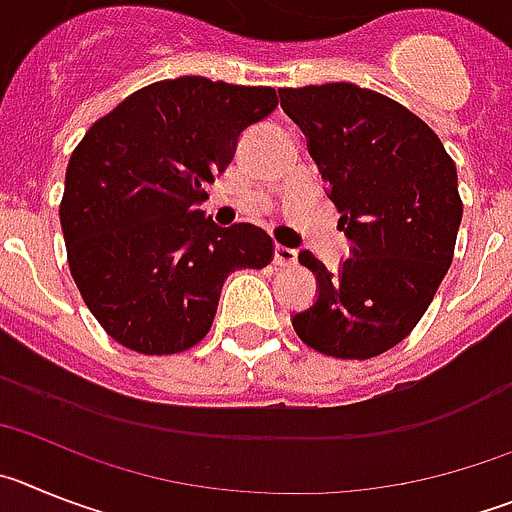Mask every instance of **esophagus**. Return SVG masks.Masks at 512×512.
<instances>
[{
	"mask_svg": "<svg viewBox=\"0 0 512 512\" xmlns=\"http://www.w3.org/2000/svg\"><path fill=\"white\" fill-rule=\"evenodd\" d=\"M274 261H277L279 266H292L297 261V251L287 246H274Z\"/></svg>",
	"mask_w": 512,
	"mask_h": 512,
	"instance_id": "obj_1",
	"label": "esophagus"
}]
</instances>
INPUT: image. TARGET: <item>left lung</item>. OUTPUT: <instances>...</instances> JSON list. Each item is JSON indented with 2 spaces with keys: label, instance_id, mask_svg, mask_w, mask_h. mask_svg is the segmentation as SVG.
<instances>
[{
  "label": "left lung",
  "instance_id": "left-lung-1",
  "mask_svg": "<svg viewBox=\"0 0 512 512\" xmlns=\"http://www.w3.org/2000/svg\"><path fill=\"white\" fill-rule=\"evenodd\" d=\"M341 212L351 256L328 271L300 264L318 292L292 315L297 336L336 359H372L418 325L454 259L461 223L456 166L418 115L384 94L336 81L279 89Z\"/></svg>",
  "mask_w": 512,
  "mask_h": 512
}]
</instances>
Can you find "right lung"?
<instances>
[{"label": "right lung", "instance_id": "right-lung-1", "mask_svg": "<svg viewBox=\"0 0 512 512\" xmlns=\"http://www.w3.org/2000/svg\"><path fill=\"white\" fill-rule=\"evenodd\" d=\"M274 110L271 87L179 76L122 99L74 148L63 241L81 297L117 343L148 356L192 348L228 274L269 264L266 230L220 228L200 205L243 130Z\"/></svg>", "mask_w": 512, "mask_h": 512}]
</instances>
